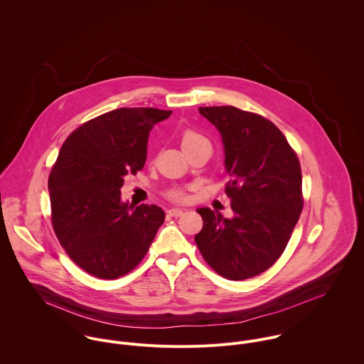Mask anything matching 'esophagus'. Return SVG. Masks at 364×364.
<instances>
[{
  "instance_id": "34e87169",
  "label": "esophagus",
  "mask_w": 364,
  "mask_h": 364,
  "mask_svg": "<svg viewBox=\"0 0 364 364\" xmlns=\"http://www.w3.org/2000/svg\"><path fill=\"white\" fill-rule=\"evenodd\" d=\"M183 208H169V210H166V213L169 214V215H172V217H179V215H182L183 214Z\"/></svg>"
}]
</instances>
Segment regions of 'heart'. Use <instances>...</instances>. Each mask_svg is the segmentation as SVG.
<instances>
[{
    "label": "heart",
    "instance_id": "heart-1",
    "mask_svg": "<svg viewBox=\"0 0 364 364\" xmlns=\"http://www.w3.org/2000/svg\"><path fill=\"white\" fill-rule=\"evenodd\" d=\"M200 143H208V141L202 134H199V133H196V132H193V130H186V132L183 133L182 141H181L183 150H185V149H189V147H193V146H196V144H200ZM171 198L175 199V200H182V199H183V193H182L181 191H175V192L171 193Z\"/></svg>",
    "mask_w": 364,
    "mask_h": 364
}]
</instances>
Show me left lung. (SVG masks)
Masks as SVG:
<instances>
[{"mask_svg": "<svg viewBox=\"0 0 364 364\" xmlns=\"http://www.w3.org/2000/svg\"><path fill=\"white\" fill-rule=\"evenodd\" d=\"M199 113L221 136L234 215L198 208L203 228L195 241L218 274L250 279L279 259L299 221L300 162L283 133L259 114L234 106L199 107Z\"/></svg>", "mask_w": 364, "mask_h": 364, "instance_id": "left-lung-1", "label": "left lung"}]
</instances>
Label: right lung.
<instances>
[{
  "label": "right lung",
  "mask_w": 364,
  "mask_h": 364,
  "mask_svg": "<svg viewBox=\"0 0 364 364\" xmlns=\"http://www.w3.org/2000/svg\"><path fill=\"white\" fill-rule=\"evenodd\" d=\"M171 110L120 107L73 132L49 176L54 232L81 269L117 279L143 259L164 223L156 205L122 200L127 173L143 169L149 134Z\"/></svg>",
  "instance_id": "obj_1"
}]
</instances>
